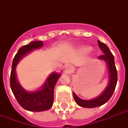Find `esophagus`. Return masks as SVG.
<instances>
[{"label": "esophagus", "instance_id": "1", "mask_svg": "<svg viewBox=\"0 0 128 128\" xmlns=\"http://www.w3.org/2000/svg\"><path fill=\"white\" fill-rule=\"evenodd\" d=\"M64 69L67 73H71L74 70V68H73V66H72L71 64H66L64 66Z\"/></svg>", "mask_w": 128, "mask_h": 128}]
</instances>
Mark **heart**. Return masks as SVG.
<instances>
[{
    "label": "heart",
    "instance_id": "obj_1",
    "mask_svg": "<svg viewBox=\"0 0 128 128\" xmlns=\"http://www.w3.org/2000/svg\"><path fill=\"white\" fill-rule=\"evenodd\" d=\"M87 50H88V49H87Z\"/></svg>",
    "mask_w": 128,
    "mask_h": 128
}]
</instances>
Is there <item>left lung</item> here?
<instances>
[{"label": "left lung", "mask_w": 128, "mask_h": 128, "mask_svg": "<svg viewBox=\"0 0 128 128\" xmlns=\"http://www.w3.org/2000/svg\"><path fill=\"white\" fill-rule=\"evenodd\" d=\"M98 43L100 48L104 52V54L100 56L98 58L105 60L107 63L110 74V82L107 88L104 91L102 94L99 97L96 98L95 99L91 100H84L80 99L76 95V94L73 93L74 98L76 104L78 106L84 108H92L98 107V106L104 104L110 99L117 84L118 73L116 67L115 66L114 57L113 54H112L109 48L105 44H104L100 40H98Z\"/></svg>", "instance_id": "left-lung-1"}]
</instances>
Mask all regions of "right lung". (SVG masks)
Instances as JSON below:
<instances>
[{"instance_id": "1", "label": "right lung", "mask_w": 128, "mask_h": 128, "mask_svg": "<svg viewBox=\"0 0 128 128\" xmlns=\"http://www.w3.org/2000/svg\"><path fill=\"white\" fill-rule=\"evenodd\" d=\"M43 46L42 41H33L27 45L22 46L15 55L12 64L10 84L13 94L17 102L24 109L32 112H42L50 109L54 102V89L60 74H51L44 84L42 89L35 92L29 93L23 89L17 82L16 77V66L22 57L33 49Z\"/></svg>"}]
</instances>
